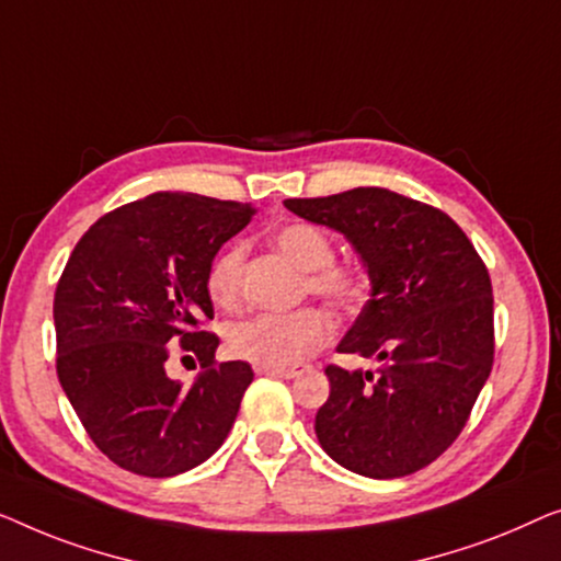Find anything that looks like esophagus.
<instances>
[{
    "label": "esophagus",
    "instance_id": "34e87169",
    "mask_svg": "<svg viewBox=\"0 0 561 561\" xmlns=\"http://www.w3.org/2000/svg\"><path fill=\"white\" fill-rule=\"evenodd\" d=\"M262 374H270V376H279V378H295L299 376V368L291 366V368H259Z\"/></svg>",
    "mask_w": 561,
    "mask_h": 561
}]
</instances>
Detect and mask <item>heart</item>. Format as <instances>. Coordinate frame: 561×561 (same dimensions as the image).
<instances>
[{
	"mask_svg": "<svg viewBox=\"0 0 561 561\" xmlns=\"http://www.w3.org/2000/svg\"><path fill=\"white\" fill-rule=\"evenodd\" d=\"M274 243L307 274V289L341 310H358L370 295L368 274L356 264L335 262V243L314 224H287L274 233ZM241 243H231L213 259L205 287L218 307H236L241 299ZM335 318L325 307L310 305L295 312H262L233 322L226 333L231 356L262 368H291L333 341Z\"/></svg>",
	"mask_w": 561,
	"mask_h": 561,
	"instance_id": "obj_1",
	"label": "heart"
}]
</instances>
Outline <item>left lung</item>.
Returning a JSON list of instances; mask_svg holds the SVG:
<instances>
[{"instance_id": "1", "label": "left lung", "mask_w": 561, "mask_h": 561, "mask_svg": "<svg viewBox=\"0 0 561 561\" xmlns=\"http://www.w3.org/2000/svg\"><path fill=\"white\" fill-rule=\"evenodd\" d=\"M299 218L341 231L368 266L370 299L337 351L381 370L325 368L314 435L337 465L404 478L453 445L493 368V287L447 213L386 187L289 198Z\"/></svg>"}]
</instances>
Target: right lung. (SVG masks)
<instances>
[{"mask_svg": "<svg viewBox=\"0 0 561 561\" xmlns=\"http://www.w3.org/2000/svg\"><path fill=\"white\" fill-rule=\"evenodd\" d=\"M256 208L195 193H152L101 216L76 243L53 299L58 378L101 453L145 478L208 460L231 432L247 360H216L205 277ZM202 360L184 389L163 374L174 350Z\"/></svg>", "mask_w": 561, "mask_h": 561, "instance_id": "1", "label": "right lung"}]
</instances>
